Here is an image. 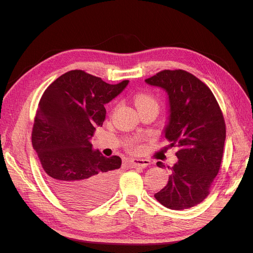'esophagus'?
Returning a JSON list of instances; mask_svg holds the SVG:
<instances>
[{
	"label": "esophagus",
	"instance_id": "34e87169",
	"mask_svg": "<svg viewBox=\"0 0 253 253\" xmlns=\"http://www.w3.org/2000/svg\"><path fill=\"white\" fill-rule=\"evenodd\" d=\"M131 164L133 167H147L149 165H151V161L149 160H144V159H132L131 160Z\"/></svg>",
	"mask_w": 253,
	"mask_h": 253
}]
</instances>
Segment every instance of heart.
I'll use <instances>...</instances> for the list:
<instances>
[{
  "instance_id": "1",
  "label": "heart",
  "mask_w": 253,
  "mask_h": 253,
  "mask_svg": "<svg viewBox=\"0 0 253 253\" xmlns=\"http://www.w3.org/2000/svg\"><path fill=\"white\" fill-rule=\"evenodd\" d=\"M152 104L157 105L154 98H152L148 94H138L135 97V105H136L137 109L141 108V106H144V105H152Z\"/></svg>"
}]
</instances>
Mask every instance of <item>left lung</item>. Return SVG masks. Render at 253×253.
<instances>
[{
    "label": "left lung",
    "instance_id": "obj_1",
    "mask_svg": "<svg viewBox=\"0 0 253 253\" xmlns=\"http://www.w3.org/2000/svg\"><path fill=\"white\" fill-rule=\"evenodd\" d=\"M162 88L168 96V117L163 129L170 147H177L178 161L165 187L155 194L172 210L201 203L220 167L225 140V124L211 90L194 75L165 70L144 81ZM157 166L165 168L162 162Z\"/></svg>",
    "mask_w": 253,
    "mask_h": 253
}]
</instances>
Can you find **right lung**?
Listing matches in <instances>:
<instances>
[{"label":"right lung","instance_id":"add662e5","mask_svg":"<svg viewBox=\"0 0 253 253\" xmlns=\"http://www.w3.org/2000/svg\"><path fill=\"white\" fill-rule=\"evenodd\" d=\"M129 81L111 85L83 71L56 79L39 102L32 133L34 150L52 191L64 202L91 207L114 192L122 160L93 149L91 137L105 120L104 104Z\"/></svg>","mask_w":253,"mask_h":253}]
</instances>
